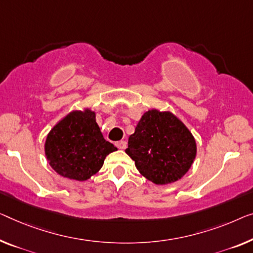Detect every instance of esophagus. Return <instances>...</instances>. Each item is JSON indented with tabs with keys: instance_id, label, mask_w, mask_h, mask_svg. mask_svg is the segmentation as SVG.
<instances>
[{
	"instance_id": "1",
	"label": "esophagus",
	"mask_w": 253,
	"mask_h": 253,
	"mask_svg": "<svg viewBox=\"0 0 253 253\" xmlns=\"http://www.w3.org/2000/svg\"><path fill=\"white\" fill-rule=\"evenodd\" d=\"M116 146L118 149H120V150H124V149H126V146H127V143H126V141H119V142H116Z\"/></svg>"
}]
</instances>
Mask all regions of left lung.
Instances as JSON below:
<instances>
[{"label": "left lung", "instance_id": "left-lung-1", "mask_svg": "<svg viewBox=\"0 0 253 253\" xmlns=\"http://www.w3.org/2000/svg\"><path fill=\"white\" fill-rule=\"evenodd\" d=\"M126 153L142 176L157 185H166L188 171L197 156V143L174 114L151 109L128 138Z\"/></svg>", "mask_w": 253, "mask_h": 253}]
</instances>
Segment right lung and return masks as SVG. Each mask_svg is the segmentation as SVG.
I'll return each instance as SVG.
<instances>
[{
    "label": "right lung",
    "mask_w": 253,
    "mask_h": 253,
    "mask_svg": "<svg viewBox=\"0 0 253 253\" xmlns=\"http://www.w3.org/2000/svg\"><path fill=\"white\" fill-rule=\"evenodd\" d=\"M45 156L60 176L86 180L102 168L105 157L117 151L105 141L90 109L68 114L47 134Z\"/></svg>",
    "instance_id": "1"
}]
</instances>
